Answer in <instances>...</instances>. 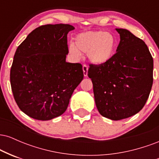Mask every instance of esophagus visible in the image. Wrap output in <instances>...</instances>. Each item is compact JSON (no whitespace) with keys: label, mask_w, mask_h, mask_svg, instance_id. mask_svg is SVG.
Listing matches in <instances>:
<instances>
[{"label":"esophagus","mask_w":159,"mask_h":159,"mask_svg":"<svg viewBox=\"0 0 159 159\" xmlns=\"http://www.w3.org/2000/svg\"><path fill=\"white\" fill-rule=\"evenodd\" d=\"M88 66L86 65V64H84L83 65V72H84V77H87V72H88Z\"/></svg>","instance_id":"34e87169"}]
</instances>
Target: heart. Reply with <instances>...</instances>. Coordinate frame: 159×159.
<instances>
[{
  "mask_svg": "<svg viewBox=\"0 0 159 159\" xmlns=\"http://www.w3.org/2000/svg\"><path fill=\"white\" fill-rule=\"evenodd\" d=\"M116 40L110 33L102 30L81 33L75 37L74 44L69 47V53L79 58L81 53H87L91 63L101 65L112 57L114 53Z\"/></svg>",
  "mask_w": 159,
  "mask_h": 159,
  "instance_id": "1",
  "label": "heart"
}]
</instances>
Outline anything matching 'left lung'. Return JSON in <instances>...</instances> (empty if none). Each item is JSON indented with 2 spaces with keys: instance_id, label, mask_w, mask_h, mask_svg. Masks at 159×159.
Instances as JSON below:
<instances>
[{
  "instance_id": "1",
  "label": "left lung",
  "mask_w": 159,
  "mask_h": 159,
  "mask_svg": "<svg viewBox=\"0 0 159 159\" xmlns=\"http://www.w3.org/2000/svg\"><path fill=\"white\" fill-rule=\"evenodd\" d=\"M120 41L106 63L90 64L96 105L112 120L130 117L143 108L153 82V59L148 47L125 29L116 28Z\"/></svg>"
}]
</instances>
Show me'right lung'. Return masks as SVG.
Returning <instances> with one entry per match:
<instances>
[{"label":"right lung","instance_id":"add662e5","mask_svg":"<svg viewBox=\"0 0 159 159\" xmlns=\"http://www.w3.org/2000/svg\"><path fill=\"white\" fill-rule=\"evenodd\" d=\"M70 25L36 27L19 45L10 69V84L21 111L49 120L66 110L72 93L83 80L81 63L66 62Z\"/></svg>","mask_w":159,"mask_h":159}]
</instances>
